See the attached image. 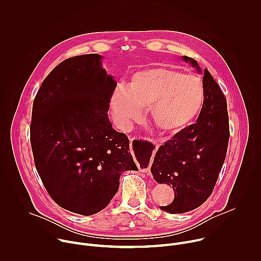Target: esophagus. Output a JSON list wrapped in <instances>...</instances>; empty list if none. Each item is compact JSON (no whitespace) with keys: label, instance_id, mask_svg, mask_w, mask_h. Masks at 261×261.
I'll return each mask as SVG.
<instances>
[{"label":"esophagus","instance_id":"34e87169","mask_svg":"<svg viewBox=\"0 0 261 261\" xmlns=\"http://www.w3.org/2000/svg\"><path fill=\"white\" fill-rule=\"evenodd\" d=\"M158 147H159V144H156V150ZM131 148H132V146H131ZM143 171L146 172V173H150V170H148V169H143Z\"/></svg>","mask_w":261,"mask_h":261}]
</instances>
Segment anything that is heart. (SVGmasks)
Masks as SVG:
<instances>
[{
    "label": "heart",
    "instance_id": "b5f03b06",
    "mask_svg": "<svg viewBox=\"0 0 261 261\" xmlns=\"http://www.w3.org/2000/svg\"><path fill=\"white\" fill-rule=\"evenodd\" d=\"M203 103L204 88L198 77L160 65L136 71L126 88L118 87L110 98V110L117 124L126 129L140 120L142 108L150 107L158 129L175 132L198 117Z\"/></svg>",
    "mask_w": 261,
    "mask_h": 261
}]
</instances>
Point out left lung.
<instances>
[{
	"label": "left lung",
	"instance_id": "1",
	"mask_svg": "<svg viewBox=\"0 0 261 261\" xmlns=\"http://www.w3.org/2000/svg\"><path fill=\"white\" fill-rule=\"evenodd\" d=\"M181 58L203 74L204 103L195 124L184 128L158 148L151 167L156 181L173 188V201L160 206L170 214L192 211L208 198L224 163L229 140L224 94L207 69L202 71L192 58Z\"/></svg>",
	"mask_w": 261,
	"mask_h": 261
}]
</instances>
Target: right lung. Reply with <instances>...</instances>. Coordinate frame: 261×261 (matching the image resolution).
Returning <instances> with one entry per match:
<instances>
[{
  "mask_svg": "<svg viewBox=\"0 0 261 261\" xmlns=\"http://www.w3.org/2000/svg\"><path fill=\"white\" fill-rule=\"evenodd\" d=\"M102 58L91 54L59 64L35 97L30 128L35 166L48 194L84 216L108 205L122 172L138 170L128 137L108 119L117 83L102 68Z\"/></svg>",
  "mask_w": 261,
  "mask_h": 261,
  "instance_id": "right-lung-1",
  "label": "right lung"
}]
</instances>
